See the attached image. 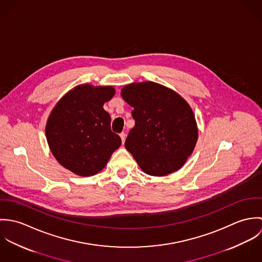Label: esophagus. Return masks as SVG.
I'll list each match as a JSON object with an SVG mask.
<instances>
[{"label": "esophagus", "mask_w": 262, "mask_h": 262, "mask_svg": "<svg viewBox=\"0 0 262 262\" xmlns=\"http://www.w3.org/2000/svg\"><path fill=\"white\" fill-rule=\"evenodd\" d=\"M120 137H121V140H122V143L124 144V142H125V139H126V134L124 133V132H122L121 134H120Z\"/></svg>", "instance_id": "obj_1"}]
</instances>
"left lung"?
Returning a JSON list of instances; mask_svg holds the SVG:
<instances>
[{"instance_id":"left-lung-1","label":"left lung","mask_w":262,"mask_h":262,"mask_svg":"<svg viewBox=\"0 0 262 262\" xmlns=\"http://www.w3.org/2000/svg\"><path fill=\"white\" fill-rule=\"evenodd\" d=\"M135 126L125 142L140 168L153 177L172 173L186 163L198 141L195 118L187 101L153 81L133 82L121 91Z\"/></svg>"}]
</instances>
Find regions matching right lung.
<instances>
[{
	"label": "right lung",
	"instance_id": "right-lung-1",
	"mask_svg": "<svg viewBox=\"0 0 262 262\" xmlns=\"http://www.w3.org/2000/svg\"><path fill=\"white\" fill-rule=\"evenodd\" d=\"M115 95L112 85H76L55 105L46 122L47 143L55 159L80 177L101 171L121 145L103 106Z\"/></svg>",
	"mask_w": 262,
	"mask_h": 262
}]
</instances>
